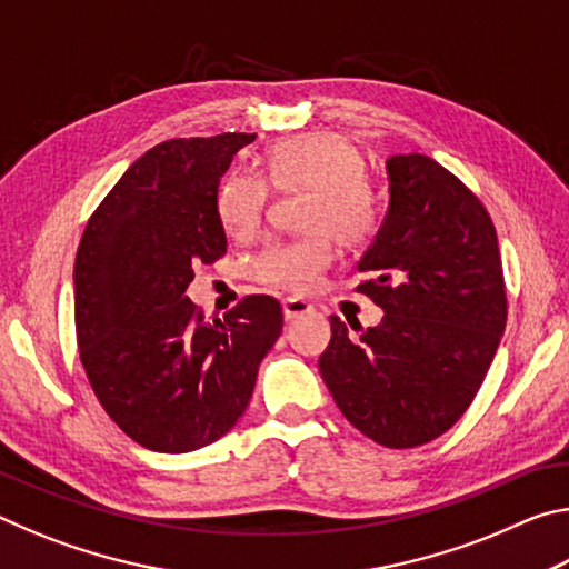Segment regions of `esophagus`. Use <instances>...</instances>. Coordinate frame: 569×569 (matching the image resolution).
Listing matches in <instances>:
<instances>
[{"mask_svg": "<svg viewBox=\"0 0 569 569\" xmlns=\"http://www.w3.org/2000/svg\"><path fill=\"white\" fill-rule=\"evenodd\" d=\"M311 311H313V306L303 301V298H286V301H283L286 321H296V319H301V316L311 313Z\"/></svg>", "mask_w": 569, "mask_h": 569, "instance_id": "34e87169", "label": "esophagus"}]
</instances>
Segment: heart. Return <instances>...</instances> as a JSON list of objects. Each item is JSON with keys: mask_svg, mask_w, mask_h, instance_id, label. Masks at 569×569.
Instances as JSON below:
<instances>
[{"mask_svg": "<svg viewBox=\"0 0 569 569\" xmlns=\"http://www.w3.org/2000/svg\"><path fill=\"white\" fill-rule=\"evenodd\" d=\"M363 172L361 150L343 134L308 132L276 142L266 158V177L283 192L308 190V233L268 243L250 263L258 283L293 296L308 293L333 263V238L359 246L377 233L381 206ZM268 181L261 172L238 170L220 182L216 216L230 238L250 240L261 230L271 200Z\"/></svg>", "mask_w": 569, "mask_h": 569, "instance_id": "obj_1", "label": "heart"}]
</instances>
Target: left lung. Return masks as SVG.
<instances>
[{
  "label": "left lung",
  "instance_id": "1",
  "mask_svg": "<svg viewBox=\"0 0 569 569\" xmlns=\"http://www.w3.org/2000/svg\"><path fill=\"white\" fill-rule=\"evenodd\" d=\"M389 213L356 291L383 308L373 329L331 316L319 371L336 407L381 447L445 435L475 401L507 323L497 230L437 160L391 156Z\"/></svg>",
  "mask_w": 569,
  "mask_h": 569
}]
</instances>
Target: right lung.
<instances>
[{"label": "right lung", "instance_id": "obj_1", "mask_svg": "<svg viewBox=\"0 0 569 569\" xmlns=\"http://www.w3.org/2000/svg\"><path fill=\"white\" fill-rule=\"evenodd\" d=\"M256 134L176 138L148 150L90 216L74 258L80 359L108 417L166 455L218 441L243 417L258 363L283 329L273 296L206 321L186 296L228 240L216 192Z\"/></svg>", "mask_w": 569, "mask_h": 569}]
</instances>
